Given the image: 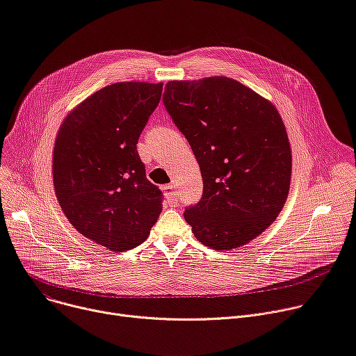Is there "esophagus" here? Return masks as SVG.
<instances>
[{"instance_id":"1","label":"esophagus","mask_w":356,"mask_h":356,"mask_svg":"<svg viewBox=\"0 0 356 356\" xmlns=\"http://www.w3.org/2000/svg\"><path fill=\"white\" fill-rule=\"evenodd\" d=\"M163 190H165V195H166V197H168V202L170 203V204H177V195H176V190H175V186L173 184H166L165 187H163Z\"/></svg>"}]
</instances>
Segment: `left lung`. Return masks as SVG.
I'll return each mask as SVG.
<instances>
[{"label":"left lung","mask_w":356,"mask_h":356,"mask_svg":"<svg viewBox=\"0 0 356 356\" xmlns=\"http://www.w3.org/2000/svg\"><path fill=\"white\" fill-rule=\"evenodd\" d=\"M163 105L203 177L200 202L184 210L195 237L232 250L260 236L284 207L293 165L275 106L227 76L170 81Z\"/></svg>","instance_id":"left-lung-1"}]
</instances>
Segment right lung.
Masks as SVG:
<instances>
[{"label":"right lung","mask_w":356,"mask_h":356,"mask_svg":"<svg viewBox=\"0 0 356 356\" xmlns=\"http://www.w3.org/2000/svg\"><path fill=\"white\" fill-rule=\"evenodd\" d=\"M163 83L102 88L63 120L52 172L62 211L86 238L112 251L142 244L161 211L163 193L146 179L138 140Z\"/></svg>","instance_id":"add662e5"}]
</instances>
